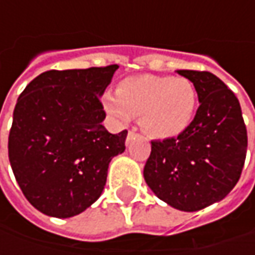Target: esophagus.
Segmentation results:
<instances>
[{"label":"esophagus","mask_w":255,"mask_h":255,"mask_svg":"<svg viewBox=\"0 0 255 255\" xmlns=\"http://www.w3.org/2000/svg\"><path fill=\"white\" fill-rule=\"evenodd\" d=\"M133 136H134V129H132V130H129V132H128V137H126V142H129V140L132 139Z\"/></svg>","instance_id":"esophagus-1"}]
</instances>
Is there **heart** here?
I'll return each instance as SVG.
<instances>
[{"mask_svg": "<svg viewBox=\"0 0 255 255\" xmlns=\"http://www.w3.org/2000/svg\"><path fill=\"white\" fill-rule=\"evenodd\" d=\"M103 105L121 122L139 116L143 132L156 139H169L190 125L197 92L186 78L137 75L123 79L115 95L105 96Z\"/></svg>", "mask_w": 255, "mask_h": 255, "instance_id": "heart-1", "label": "heart"}]
</instances>
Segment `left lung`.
Wrapping results in <instances>:
<instances>
[{
    "label": "left lung",
    "instance_id": "left-lung-1",
    "mask_svg": "<svg viewBox=\"0 0 255 255\" xmlns=\"http://www.w3.org/2000/svg\"><path fill=\"white\" fill-rule=\"evenodd\" d=\"M177 74L193 82L200 106L177 137L153 140L143 176L160 200L197 211L223 200L237 184L247 129L237 96L216 75L189 69Z\"/></svg>",
    "mask_w": 255,
    "mask_h": 255
}]
</instances>
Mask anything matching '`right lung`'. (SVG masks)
Returning a JSON list of instances; mask_svg holds the SVG:
<instances>
[{
  "label": "right lung",
  "mask_w": 255,
  "mask_h": 255,
  "mask_svg": "<svg viewBox=\"0 0 255 255\" xmlns=\"http://www.w3.org/2000/svg\"><path fill=\"white\" fill-rule=\"evenodd\" d=\"M119 66L46 71L19 95L8 157L36 210L68 219L99 199L112 157L125 152L128 130L109 133L101 95Z\"/></svg>",
  "instance_id": "right-lung-1"
}]
</instances>
